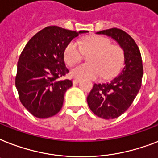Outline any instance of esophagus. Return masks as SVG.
Wrapping results in <instances>:
<instances>
[{
	"label": "esophagus",
	"mask_w": 158,
	"mask_h": 158,
	"mask_svg": "<svg viewBox=\"0 0 158 158\" xmlns=\"http://www.w3.org/2000/svg\"><path fill=\"white\" fill-rule=\"evenodd\" d=\"M80 81V79H75L74 80H73V84H76V83H78Z\"/></svg>",
	"instance_id": "obj_1"
}]
</instances>
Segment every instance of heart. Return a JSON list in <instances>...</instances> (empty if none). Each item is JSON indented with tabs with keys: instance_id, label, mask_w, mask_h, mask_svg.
<instances>
[{
	"instance_id": "b5f03b06",
	"label": "heart",
	"mask_w": 158,
	"mask_h": 158,
	"mask_svg": "<svg viewBox=\"0 0 158 158\" xmlns=\"http://www.w3.org/2000/svg\"><path fill=\"white\" fill-rule=\"evenodd\" d=\"M89 63L81 64L71 70V75L78 79H95L102 75L109 79L116 76L123 66L125 53L121 46L113 44L109 38L102 35H89L82 40L79 45L72 40L64 50V60L68 66L81 61L83 52H90Z\"/></svg>"
}]
</instances>
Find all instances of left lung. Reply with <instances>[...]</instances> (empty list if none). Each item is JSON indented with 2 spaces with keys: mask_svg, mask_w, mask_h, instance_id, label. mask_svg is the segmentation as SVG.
<instances>
[{
  "mask_svg": "<svg viewBox=\"0 0 158 158\" xmlns=\"http://www.w3.org/2000/svg\"><path fill=\"white\" fill-rule=\"evenodd\" d=\"M97 34L112 37L125 53V66L118 76L107 83H95L87 101L97 116L114 119L131 106L142 84L143 69L139 47L130 35L118 28L101 31Z\"/></svg>",
  "mask_w": 158,
  "mask_h": 158,
  "instance_id": "left-lung-1",
  "label": "left lung"
}]
</instances>
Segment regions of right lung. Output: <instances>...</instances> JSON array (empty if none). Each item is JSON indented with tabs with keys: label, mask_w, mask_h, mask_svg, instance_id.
<instances>
[{
	"label": "right lung",
	"mask_w": 158,
	"mask_h": 158,
	"mask_svg": "<svg viewBox=\"0 0 158 158\" xmlns=\"http://www.w3.org/2000/svg\"><path fill=\"white\" fill-rule=\"evenodd\" d=\"M86 32L48 26L26 44L18 61L15 85L21 103L33 116L47 118L60 111L65 92L72 86L71 80L60 79L69 73L64 50L75 37Z\"/></svg>",
	"instance_id": "add662e5"
}]
</instances>
